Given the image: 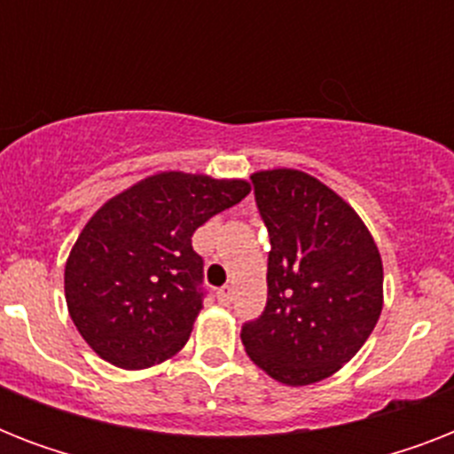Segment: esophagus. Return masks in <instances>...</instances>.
I'll return each instance as SVG.
<instances>
[{
  "label": "esophagus",
  "instance_id": "34e87169",
  "mask_svg": "<svg viewBox=\"0 0 454 454\" xmlns=\"http://www.w3.org/2000/svg\"><path fill=\"white\" fill-rule=\"evenodd\" d=\"M216 299H219V303L228 306V303L233 301V290L231 287H221V290H216Z\"/></svg>",
  "mask_w": 454,
  "mask_h": 454
}]
</instances>
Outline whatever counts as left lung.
Listing matches in <instances>:
<instances>
[{"instance_id": "8db88e82", "label": "left lung", "mask_w": 454, "mask_h": 454, "mask_svg": "<svg viewBox=\"0 0 454 454\" xmlns=\"http://www.w3.org/2000/svg\"><path fill=\"white\" fill-rule=\"evenodd\" d=\"M252 184L270 238L269 301L242 325V344L280 384H316L348 363L380 320V249L356 209L310 174L256 171Z\"/></svg>"}]
</instances>
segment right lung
Here are the masks:
<instances>
[{"instance_id": "obj_1", "label": "right lung", "mask_w": 454, "mask_h": 454, "mask_svg": "<svg viewBox=\"0 0 454 454\" xmlns=\"http://www.w3.org/2000/svg\"><path fill=\"white\" fill-rule=\"evenodd\" d=\"M247 192L242 178L160 171L87 221L67 256L66 301L103 360L144 370L184 348L205 297L192 233Z\"/></svg>"}]
</instances>
